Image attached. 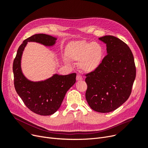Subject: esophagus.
Masks as SVG:
<instances>
[{
	"label": "esophagus",
	"instance_id": "esophagus-1",
	"mask_svg": "<svg viewBox=\"0 0 148 148\" xmlns=\"http://www.w3.org/2000/svg\"><path fill=\"white\" fill-rule=\"evenodd\" d=\"M82 79H83V78H82V76H81V75H77V76H76V80H77V81H81V80H82Z\"/></svg>",
	"mask_w": 148,
	"mask_h": 148
}]
</instances>
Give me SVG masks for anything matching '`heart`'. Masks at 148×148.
<instances>
[{"label":"heart","instance_id":"obj_1","mask_svg":"<svg viewBox=\"0 0 148 148\" xmlns=\"http://www.w3.org/2000/svg\"><path fill=\"white\" fill-rule=\"evenodd\" d=\"M66 55L70 61H79L78 66L82 72L90 73L101 64L103 49L96 42L77 40L70 42L67 45Z\"/></svg>","mask_w":148,"mask_h":148}]
</instances>
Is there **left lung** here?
I'll return each instance as SVG.
<instances>
[{
	"label": "left lung",
	"mask_w": 148,
	"mask_h": 148,
	"mask_svg": "<svg viewBox=\"0 0 148 148\" xmlns=\"http://www.w3.org/2000/svg\"><path fill=\"white\" fill-rule=\"evenodd\" d=\"M99 39L106 44L107 55L99 67L86 75V98L91 109L105 113L128 99L136 69L131 49L123 41L112 36Z\"/></svg>",
	"instance_id": "8db88e82"
}]
</instances>
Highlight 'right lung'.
Returning <instances> with one entry per match:
<instances>
[{"mask_svg": "<svg viewBox=\"0 0 148 148\" xmlns=\"http://www.w3.org/2000/svg\"><path fill=\"white\" fill-rule=\"evenodd\" d=\"M57 39L43 34L34 35L24 40L19 46L13 62L14 82L17 94L28 108L41 116L51 115L59 109L67 91L76 82V74H55L45 81H31L22 73L21 59L27 42H36L46 46H52Z\"/></svg>", "mask_w": 148, "mask_h": 148, "instance_id": "right-lung-1", "label": "right lung"}]
</instances>
